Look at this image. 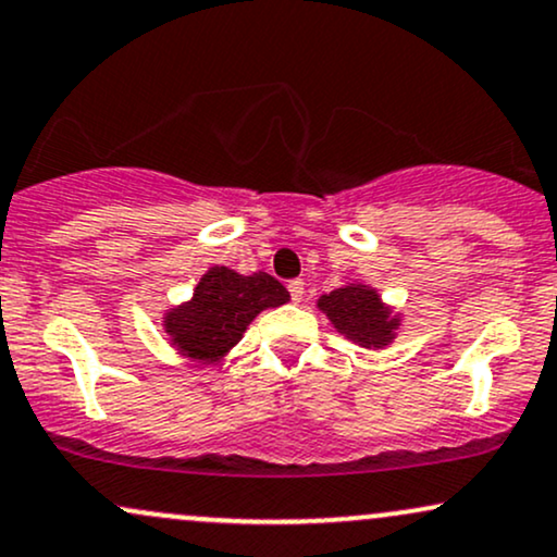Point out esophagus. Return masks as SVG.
<instances>
[{"mask_svg": "<svg viewBox=\"0 0 557 557\" xmlns=\"http://www.w3.org/2000/svg\"><path fill=\"white\" fill-rule=\"evenodd\" d=\"M287 290H290V298L296 300V304H300V300H304V293H306L304 280H290V283H287Z\"/></svg>", "mask_w": 557, "mask_h": 557, "instance_id": "1", "label": "esophagus"}]
</instances>
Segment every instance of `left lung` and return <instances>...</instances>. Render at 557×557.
Masks as SVG:
<instances>
[{"mask_svg":"<svg viewBox=\"0 0 557 557\" xmlns=\"http://www.w3.org/2000/svg\"><path fill=\"white\" fill-rule=\"evenodd\" d=\"M319 308L330 317L339 334L363 347H384L392 343L399 319L388 317L376 290L366 285H345L319 298Z\"/></svg>","mask_w":557,"mask_h":557,"instance_id":"obj_1","label":"left lung"}]
</instances>
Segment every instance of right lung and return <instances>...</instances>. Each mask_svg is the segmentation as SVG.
Returning <instances> with one entry per match:
<instances>
[{"label":"right lung","mask_w":557,"mask_h":557,"mask_svg":"<svg viewBox=\"0 0 557 557\" xmlns=\"http://www.w3.org/2000/svg\"><path fill=\"white\" fill-rule=\"evenodd\" d=\"M285 300H290V293L272 274L253 272L244 277L227 267H212L199 280L189 304L169 311L165 332L186 358L212 363L238 343L259 311Z\"/></svg>","instance_id":"right-lung-1"}]
</instances>
